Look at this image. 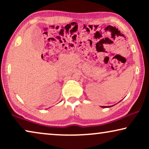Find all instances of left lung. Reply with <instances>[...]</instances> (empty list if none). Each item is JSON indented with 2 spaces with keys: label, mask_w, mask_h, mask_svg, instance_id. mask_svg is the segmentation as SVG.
Returning <instances> with one entry per match:
<instances>
[{
  "label": "left lung",
  "mask_w": 149,
  "mask_h": 149,
  "mask_svg": "<svg viewBox=\"0 0 149 149\" xmlns=\"http://www.w3.org/2000/svg\"><path fill=\"white\" fill-rule=\"evenodd\" d=\"M105 107H104V108H105Z\"/></svg>",
  "instance_id": "8db88e82"
}]
</instances>
